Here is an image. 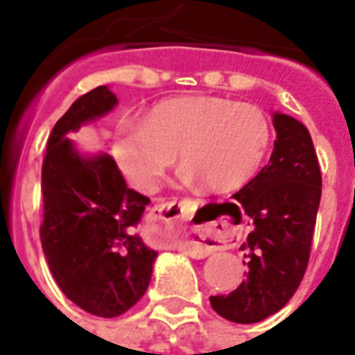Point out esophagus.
Listing matches in <instances>:
<instances>
[{"mask_svg":"<svg viewBox=\"0 0 355 355\" xmlns=\"http://www.w3.org/2000/svg\"><path fill=\"white\" fill-rule=\"evenodd\" d=\"M186 203L188 201H167L155 205L148 215V224L154 230V238L157 241H180L186 253L196 259H203L215 251L216 239L211 238L203 226L188 224L190 211Z\"/></svg>","mask_w":355,"mask_h":355,"instance_id":"34e87169","label":"esophagus"}]
</instances>
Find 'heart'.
Returning <instances> with one entry per match:
<instances>
[{
  "instance_id": "1",
  "label": "heart",
  "mask_w": 355,
  "mask_h": 355,
  "mask_svg": "<svg viewBox=\"0 0 355 355\" xmlns=\"http://www.w3.org/2000/svg\"><path fill=\"white\" fill-rule=\"evenodd\" d=\"M272 129L254 104L220 96H177L155 104L142 123H121L114 157L140 192H154L180 157L186 182L200 180L213 192L247 184L268 154Z\"/></svg>"
}]
</instances>
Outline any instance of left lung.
Wrapping results in <instances>:
<instances>
[{
  "instance_id": "1",
  "label": "left lung",
  "mask_w": 355,
  "mask_h": 355,
  "mask_svg": "<svg viewBox=\"0 0 355 355\" xmlns=\"http://www.w3.org/2000/svg\"><path fill=\"white\" fill-rule=\"evenodd\" d=\"M274 127L277 140L268 165L234 193L254 224L241 245L249 272L236 291L209 298L213 310L234 323H257L282 310L310 261L321 200L320 162L300 121L274 114Z\"/></svg>"
}]
</instances>
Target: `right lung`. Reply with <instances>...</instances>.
<instances>
[{
	"label": "right lung",
	"mask_w": 355,
	"mask_h": 355,
	"mask_svg": "<svg viewBox=\"0 0 355 355\" xmlns=\"http://www.w3.org/2000/svg\"><path fill=\"white\" fill-rule=\"evenodd\" d=\"M116 102L106 85L80 96L53 127L42 167L43 254L60 291L98 318L139 302L157 257L137 234L150 198L127 188L110 155L85 159L66 137Z\"/></svg>",
	"instance_id": "right-lung-1"
}]
</instances>
